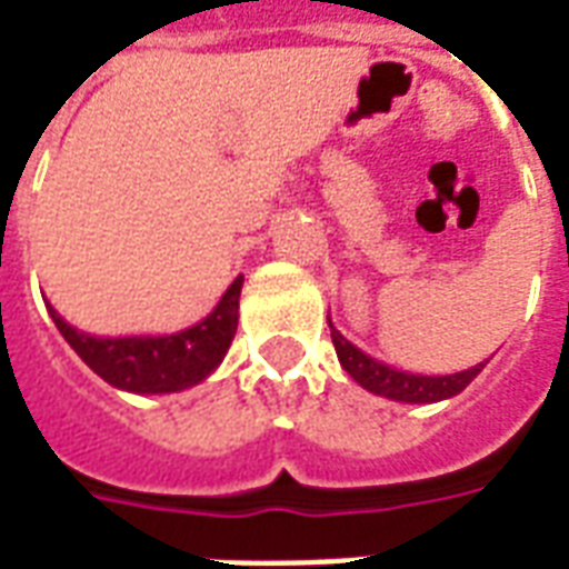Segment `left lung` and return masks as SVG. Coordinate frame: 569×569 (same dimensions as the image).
Instances as JSON below:
<instances>
[{
	"label": "left lung",
	"mask_w": 569,
	"mask_h": 569,
	"mask_svg": "<svg viewBox=\"0 0 569 569\" xmlns=\"http://www.w3.org/2000/svg\"><path fill=\"white\" fill-rule=\"evenodd\" d=\"M328 328H331V343L338 349V359L343 365L352 380L359 382L361 389L373 391V395H382V398H391V401L403 403H435L452 398L458 391H465L470 386V380L477 377L479 370L486 365H477L470 370H458V373H446V377H422V373H407V370H395L382 361L370 359L368 352H361L359 347H352L338 328L331 326L328 319Z\"/></svg>",
	"instance_id": "1"
}]
</instances>
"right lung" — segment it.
<instances>
[{
  "instance_id": "obj_1",
  "label": "right lung",
  "mask_w": 569,
  "mask_h": 569,
  "mask_svg": "<svg viewBox=\"0 0 569 569\" xmlns=\"http://www.w3.org/2000/svg\"><path fill=\"white\" fill-rule=\"evenodd\" d=\"M241 286L243 277H238L208 319L166 338H90L71 328L53 307L48 310L69 347L104 382L134 395H166L189 389L217 370L238 331Z\"/></svg>"
}]
</instances>
